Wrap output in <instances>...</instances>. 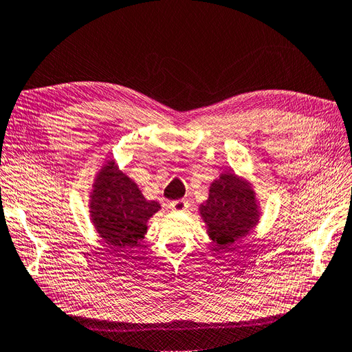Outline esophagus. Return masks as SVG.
Here are the masks:
<instances>
[{"mask_svg":"<svg viewBox=\"0 0 352 352\" xmlns=\"http://www.w3.org/2000/svg\"><path fill=\"white\" fill-rule=\"evenodd\" d=\"M187 207H189V204H187L186 199H177L174 202H170V208L174 211H186Z\"/></svg>","mask_w":352,"mask_h":352,"instance_id":"obj_1","label":"esophagus"}]
</instances>
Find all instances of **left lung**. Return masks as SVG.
I'll return each mask as SVG.
<instances>
[{
  "instance_id": "1",
  "label": "left lung",
  "mask_w": 352,
  "mask_h": 352,
  "mask_svg": "<svg viewBox=\"0 0 352 352\" xmlns=\"http://www.w3.org/2000/svg\"><path fill=\"white\" fill-rule=\"evenodd\" d=\"M198 213L210 240L217 249H225L255 230L263 208L250 179L225 170L210 184L208 198L201 204Z\"/></svg>"
}]
</instances>
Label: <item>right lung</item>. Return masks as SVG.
<instances>
[{
    "instance_id": "add662e5",
    "label": "right lung",
    "mask_w": 352,
    "mask_h": 352,
    "mask_svg": "<svg viewBox=\"0 0 352 352\" xmlns=\"http://www.w3.org/2000/svg\"><path fill=\"white\" fill-rule=\"evenodd\" d=\"M89 190V220L100 239L120 249L139 246L148 230V220L162 208L160 204L146 199L113 160H106L97 169Z\"/></svg>"
}]
</instances>
